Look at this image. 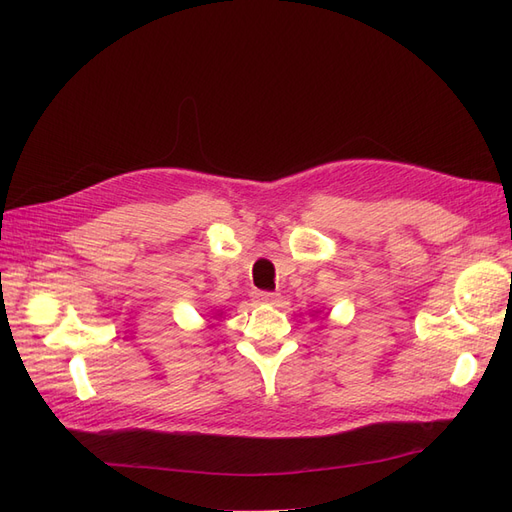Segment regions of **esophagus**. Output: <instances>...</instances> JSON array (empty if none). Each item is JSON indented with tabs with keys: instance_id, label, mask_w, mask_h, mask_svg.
<instances>
[{
	"instance_id": "34e87169",
	"label": "esophagus",
	"mask_w": 512,
	"mask_h": 512,
	"mask_svg": "<svg viewBox=\"0 0 512 512\" xmlns=\"http://www.w3.org/2000/svg\"><path fill=\"white\" fill-rule=\"evenodd\" d=\"M282 297H280V292H265V290H260V292H256V301L258 303H277L280 301Z\"/></svg>"
}]
</instances>
